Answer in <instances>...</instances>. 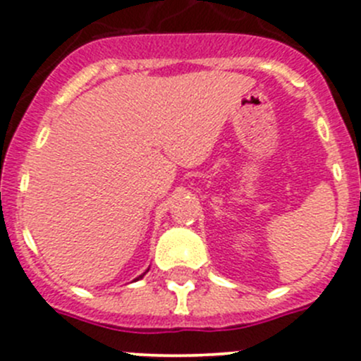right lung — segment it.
Instances as JSON below:
<instances>
[{
  "instance_id": "right-lung-1",
  "label": "right lung",
  "mask_w": 361,
  "mask_h": 361,
  "mask_svg": "<svg viewBox=\"0 0 361 361\" xmlns=\"http://www.w3.org/2000/svg\"><path fill=\"white\" fill-rule=\"evenodd\" d=\"M141 277H142V275H141ZM141 277H139V279H141ZM139 279H135V281H139Z\"/></svg>"
}]
</instances>
